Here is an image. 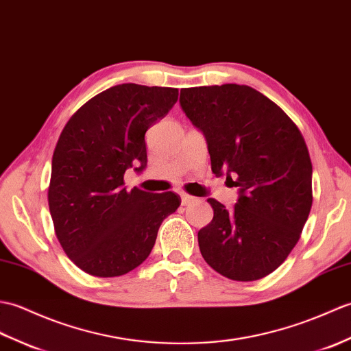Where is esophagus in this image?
I'll use <instances>...</instances> for the list:
<instances>
[{
	"mask_svg": "<svg viewBox=\"0 0 351 351\" xmlns=\"http://www.w3.org/2000/svg\"><path fill=\"white\" fill-rule=\"evenodd\" d=\"M180 197H182V204L183 206H189V204H192L193 201H197L195 197H191L189 193H184V192L180 193Z\"/></svg>",
	"mask_w": 351,
	"mask_h": 351,
	"instance_id": "esophagus-1",
	"label": "esophagus"
}]
</instances>
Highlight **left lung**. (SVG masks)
I'll list each match as a JSON object with an SVG mask.
<instances>
[{
	"label": "left lung",
	"instance_id": "1",
	"mask_svg": "<svg viewBox=\"0 0 351 351\" xmlns=\"http://www.w3.org/2000/svg\"><path fill=\"white\" fill-rule=\"evenodd\" d=\"M180 106L206 136L213 173L239 188L231 210L207 199L213 219L198 231L202 258L232 281L267 276L298 243L313 206L305 139L281 108L247 85L183 88Z\"/></svg>",
	"mask_w": 351,
	"mask_h": 351
}]
</instances>
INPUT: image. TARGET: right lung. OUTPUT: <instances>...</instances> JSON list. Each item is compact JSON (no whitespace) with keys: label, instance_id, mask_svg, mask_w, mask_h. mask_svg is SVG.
Here are the masks:
<instances>
[{"label":"right lung","instance_id":"obj_1","mask_svg":"<svg viewBox=\"0 0 351 351\" xmlns=\"http://www.w3.org/2000/svg\"><path fill=\"white\" fill-rule=\"evenodd\" d=\"M177 88L120 84L90 99L58 138L48 189L64 252L85 274L114 278L138 267L160 223L180 206L173 192L128 191L124 173L147 167L145 132L163 119Z\"/></svg>","mask_w":351,"mask_h":351}]
</instances>
